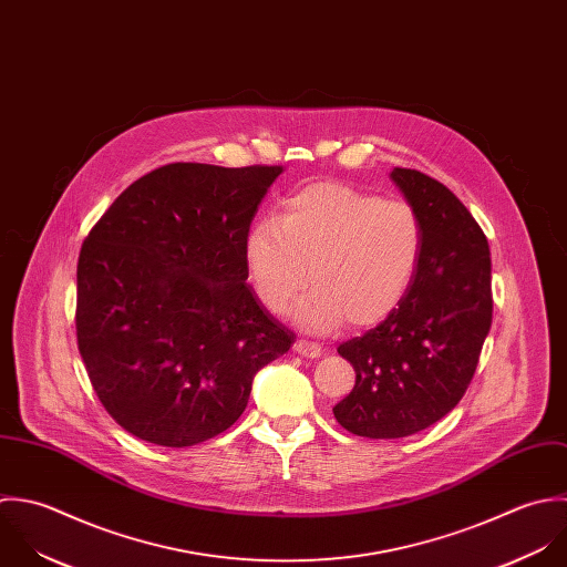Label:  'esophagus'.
Wrapping results in <instances>:
<instances>
[{
  "label": "esophagus",
  "instance_id": "esophagus-1",
  "mask_svg": "<svg viewBox=\"0 0 567 567\" xmlns=\"http://www.w3.org/2000/svg\"><path fill=\"white\" fill-rule=\"evenodd\" d=\"M295 352L306 357V359H319L321 357V346L315 343V341L299 339V341H295Z\"/></svg>",
  "mask_w": 567,
  "mask_h": 567
}]
</instances>
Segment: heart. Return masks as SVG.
<instances>
[{"label":"heart","instance_id":"1","mask_svg":"<svg viewBox=\"0 0 567 567\" xmlns=\"http://www.w3.org/2000/svg\"><path fill=\"white\" fill-rule=\"evenodd\" d=\"M422 255V221L402 199H380L339 183L292 193L279 219L257 221L246 237V261L261 303L310 332H330L346 319L374 328L406 297Z\"/></svg>","mask_w":567,"mask_h":567}]
</instances>
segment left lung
<instances>
[{
    "instance_id": "1",
    "label": "left lung",
    "mask_w": 567,
    "mask_h": 567,
    "mask_svg": "<svg viewBox=\"0 0 567 567\" xmlns=\"http://www.w3.org/2000/svg\"><path fill=\"white\" fill-rule=\"evenodd\" d=\"M422 221V255L398 310L339 346L357 384L332 411L354 435L393 440L444 417L466 393L493 323L491 250L468 208L415 169L391 172Z\"/></svg>"
}]
</instances>
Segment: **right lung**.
Masks as SVG:
<instances>
[{"mask_svg":"<svg viewBox=\"0 0 567 567\" xmlns=\"http://www.w3.org/2000/svg\"><path fill=\"white\" fill-rule=\"evenodd\" d=\"M281 167L174 163L123 190L76 266V343L105 411L172 449L244 413L295 343L246 284V237Z\"/></svg>","mask_w":567,"mask_h":567,"instance_id":"1","label":"right lung"}]
</instances>
